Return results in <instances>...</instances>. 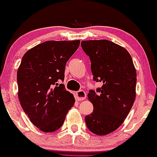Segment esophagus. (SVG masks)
I'll return each instance as SVG.
<instances>
[{"label":"esophagus","mask_w":157,"mask_h":157,"mask_svg":"<svg viewBox=\"0 0 157 157\" xmlns=\"http://www.w3.org/2000/svg\"><path fill=\"white\" fill-rule=\"evenodd\" d=\"M77 98H78V101H83L86 98V93L83 90H79L75 93Z\"/></svg>","instance_id":"1"}]
</instances>
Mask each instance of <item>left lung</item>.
<instances>
[{
  "label": "left lung",
  "instance_id": "1",
  "mask_svg": "<svg viewBox=\"0 0 157 157\" xmlns=\"http://www.w3.org/2000/svg\"><path fill=\"white\" fill-rule=\"evenodd\" d=\"M81 46L90 58L93 80L103 83L88 94L94 111L85 116L86 125L95 135H108L122 125L133 106L136 70L129 53L112 41H82Z\"/></svg>",
  "mask_w": 157,
  "mask_h": 157
}]
</instances>
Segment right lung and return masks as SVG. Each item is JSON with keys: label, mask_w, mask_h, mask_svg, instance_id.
<instances>
[{"label": "right lung", "mask_w": 157, "mask_h": 157, "mask_svg": "<svg viewBox=\"0 0 157 157\" xmlns=\"http://www.w3.org/2000/svg\"><path fill=\"white\" fill-rule=\"evenodd\" d=\"M80 41H48L27 51L17 71L20 104L31 122L44 132L62 126L75 103L74 96L61 84L67 62Z\"/></svg>", "instance_id": "right-lung-1"}]
</instances>
